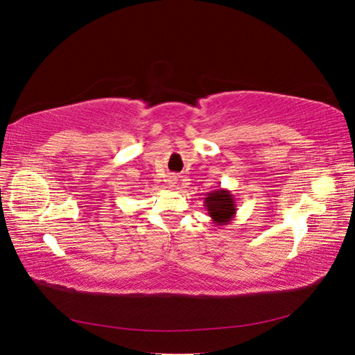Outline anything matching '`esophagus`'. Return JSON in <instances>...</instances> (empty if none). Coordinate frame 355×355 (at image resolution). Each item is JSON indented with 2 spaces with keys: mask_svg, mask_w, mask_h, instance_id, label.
Returning <instances> with one entry per match:
<instances>
[{
  "mask_svg": "<svg viewBox=\"0 0 355 355\" xmlns=\"http://www.w3.org/2000/svg\"><path fill=\"white\" fill-rule=\"evenodd\" d=\"M173 182H175V180H173V178H171V180H169V183H173Z\"/></svg>",
  "mask_w": 355,
  "mask_h": 355,
  "instance_id": "esophagus-1",
  "label": "esophagus"
}]
</instances>
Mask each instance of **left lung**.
I'll list each match as a JSON object with an SVG mask.
<instances>
[{
	"instance_id": "left-lung-1",
	"label": "left lung",
	"mask_w": 355,
	"mask_h": 355,
	"mask_svg": "<svg viewBox=\"0 0 355 355\" xmlns=\"http://www.w3.org/2000/svg\"><path fill=\"white\" fill-rule=\"evenodd\" d=\"M205 208L208 211L212 223L216 227H223L230 225L231 220L236 217V198L228 189H214L206 194L205 197Z\"/></svg>"
}]
</instances>
